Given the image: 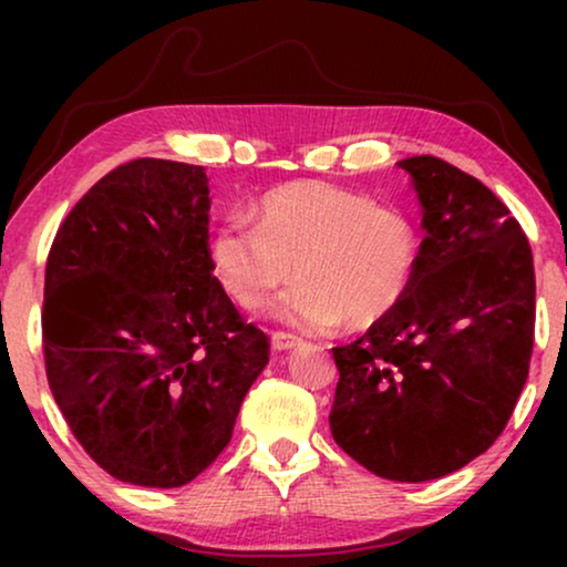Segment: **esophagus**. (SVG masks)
I'll list each match as a JSON object with an SVG mask.
<instances>
[{
  "label": "esophagus",
  "instance_id": "esophagus-1",
  "mask_svg": "<svg viewBox=\"0 0 567 567\" xmlns=\"http://www.w3.org/2000/svg\"><path fill=\"white\" fill-rule=\"evenodd\" d=\"M270 343H274V348L276 351H289V348H293L299 343V338L297 336H291V332H274V336H270Z\"/></svg>",
  "mask_w": 567,
  "mask_h": 567
}]
</instances>
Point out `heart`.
<instances>
[{"instance_id": "obj_1", "label": "heart", "mask_w": 567, "mask_h": 567, "mask_svg": "<svg viewBox=\"0 0 567 567\" xmlns=\"http://www.w3.org/2000/svg\"><path fill=\"white\" fill-rule=\"evenodd\" d=\"M258 224L229 214L208 239L214 274L229 299L258 309L289 281L270 315L307 330H363L405 297L417 262V231L405 214L320 181L268 190Z\"/></svg>"}]
</instances>
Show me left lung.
Masks as SVG:
<instances>
[{
	"label": "left lung",
	"instance_id": "left-lung-1",
	"mask_svg": "<svg viewBox=\"0 0 567 567\" xmlns=\"http://www.w3.org/2000/svg\"><path fill=\"white\" fill-rule=\"evenodd\" d=\"M398 165L425 237L398 307L332 348L330 431L374 475L425 483L487 452L514 413L534 346V260L477 177L431 154Z\"/></svg>",
	"mask_w": 567,
	"mask_h": 567
}]
</instances>
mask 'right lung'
I'll use <instances>...</instances> for the list:
<instances>
[{
    "instance_id": "right-lung-1",
    "label": "right lung",
    "mask_w": 567,
    "mask_h": 567,
    "mask_svg": "<svg viewBox=\"0 0 567 567\" xmlns=\"http://www.w3.org/2000/svg\"><path fill=\"white\" fill-rule=\"evenodd\" d=\"M208 177L134 159L56 231L43 289L53 400L121 483L181 487L229 444L268 336L231 305L208 255Z\"/></svg>"
}]
</instances>
